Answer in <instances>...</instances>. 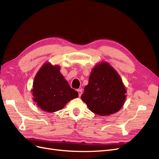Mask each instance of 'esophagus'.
Segmentation results:
<instances>
[{
  "instance_id": "34e87169",
  "label": "esophagus",
  "mask_w": 159,
  "mask_h": 159,
  "mask_svg": "<svg viewBox=\"0 0 159 159\" xmlns=\"http://www.w3.org/2000/svg\"><path fill=\"white\" fill-rule=\"evenodd\" d=\"M78 92L79 93V97H80V96L81 95V94H82V89H79L78 90Z\"/></svg>"
}]
</instances>
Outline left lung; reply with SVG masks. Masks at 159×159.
<instances>
[{
  "instance_id": "8db88e82",
  "label": "left lung",
  "mask_w": 159,
  "mask_h": 159,
  "mask_svg": "<svg viewBox=\"0 0 159 159\" xmlns=\"http://www.w3.org/2000/svg\"><path fill=\"white\" fill-rule=\"evenodd\" d=\"M127 90L117 71L106 61L91 70L89 82L81 98L93 113L101 116L114 114L121 109Z\"/></svg>"
}]
</instances>
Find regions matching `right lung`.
I'll return each instance as SVG.
<instances>
[{"label": "right lung", "mask_w": 159, "mask_h": 159, "mask_svg": "<svg viewBox=\"0 0 159 159\" xmlns=\"http://www.w3.org/2000/svg\"><path fill=\"white\" fill-rule=\"evenodd\" d=\"M60 70L58 65L46 62L34 79L31 89L33 100L46 112L61 110L70 100L78 97V91L70 88Z\"/></svg>", "instance_id": "right-lung-1"}]
</instances>
